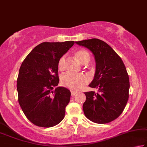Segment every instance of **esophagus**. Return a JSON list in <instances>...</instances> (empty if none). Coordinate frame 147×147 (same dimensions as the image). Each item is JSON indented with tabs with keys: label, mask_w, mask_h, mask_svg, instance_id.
<instances>
[{
	"label": "esophagus",
	"mask_w": 147,
	"mask_h": 147,
	"mask_svg": "<svg viewBox=\"0 0 147 147\" xmlns=\"http://www.w3.org/2000/svg\"><path fill=\"white\" fill-rule=\"evenodd\" d=\"M76 93H77V92H76V91H71V96H74Z\"/></svg>",
	"instance_id": "esophagus-1"
}]
</instances>
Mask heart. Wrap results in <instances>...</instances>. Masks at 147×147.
Returning <instances> with one entry per match:
<instances>
[{
  "label": "heart",
  "instance_id": "heart-1",
  "mask_svg": "<svg viewBox=\"0 0 147 147\" xmlns=\"http://www.w3.org/2000/svg\"><path fill=\"white\" fill-rule=\"evenodd\" d=\"M75 56L81 64H87L90 60L89 53L87 51L80 49L75 53ZM65 56L60 58L58 63V67L60 70H63L64 68ZM61 83L63 86L69 89L78 91L85 86L89 81V78L83 74H65L62 75L60 79Z\"/></svg>",
  "mask_w": 147,
  "mask_h": 147
}]
</instances>
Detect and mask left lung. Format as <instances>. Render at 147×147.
Segmentation results:
<instances>
[{
  "mask_svg": "<svg viewBox=\"0 0 147 147\" xmlns=\"http://www.w3.org/2000/svg\"><path fill=\"white\" fill-rule=\"evenodd\" d=\"M94 56L96 69L89 87L98 92H85L83 110L85 116L96 123H107L120 116L129 98V80L122 60L107 42L98 39L76 41Z\"/></svg>",
  "mask_w": 147,
  "mask_h": 147,
  "instance_id": "8db88e82",
  "label": "left lung"
}]
</instances>
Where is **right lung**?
<instances>
[{"instance_id":"obj_1","label":"right lung","mask_w":147,"mask_h":147,"mask_svg":"<svg viewBox=\"0 0 147 147\" xmlns=\"http://www.w3.org/2000/svg\"><path fill=\"white\" fill-rule=\"evenodd\" d=\"M74 43L71 40L42 42L20 66L17 80L18 102L27 118L35 125L53 127L64 118L71 92L67 88L56 87L59 83L58 63Z\"/></svg>"}]
</instances>
